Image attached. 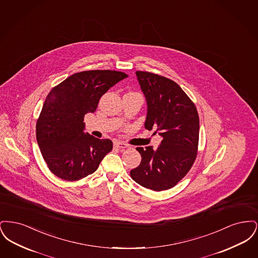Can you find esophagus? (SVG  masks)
<instances>
[{
  "instance_id": "1",
  "label": "esophagus",
  "mask_w": 258,
  "mask_h": 258,
  "mask_svg": "<svg viewBox=\"0 0 258 258\" xmlns=\"http://www.w3.org/2000/svg\"><path fill=\"white\" fill-rule=\"evenodd\" d=\"M114 146L116 148H119L120 150H123V149L127 148V145L125 143L122 142V141H115L114 142Z\"/></svg>"
}]
</instances>
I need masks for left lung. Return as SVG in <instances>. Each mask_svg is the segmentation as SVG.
<instances>
[{"instance_id":"8db88e82","label":"left lung","mask_w":258,"mask_h":258,"mask_svg":"<svg viewBox=\"0 0 258 258\" xmlns=\"http://www.w3.org/2000/svg\"><path fill=\"white\" fill-rule=\"evenodd\" d=\"M147 102L145 127L162 137L160 146L137 147L140 164L131 170L137 184L155 191L178 184L197 159L199 117L197 107L177 83L158 74L136 72Z\"/></svg>"}]
</instances>
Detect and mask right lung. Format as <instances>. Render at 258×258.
<instances>
[{"label":"right lung","instance_id":"right-lung-1","mask_svg":"<svg viewBox=\"0 0 258 258\" xmlns=\"http://www.w3.org/2000/svg\"><path fill=\"white\" fill-rule=\"evenodd\" d=\"M127 77L115 71L73 74L50 91L37 122V141L54 175L66 181L80 180L98 169L111 152L110 139L85 134L84 116L94 113L111 87Z\"/></svg>","mask_w":258,"mask_h":258}]
</instances>
